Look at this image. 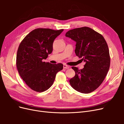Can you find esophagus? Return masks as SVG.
<instances>
[{"label": "esophagus", "mask_w": 124, "mask_h": 124, "mask_svg": "<svg viewBox=\"0 0 124 124\" xmlns=\"http://www.w3.org/2000/svg\"><path fill=\"white\" fill-rule=\"evenodd\" d=\"M63 68L64 69H69V66L67 65H65V64H63Z\"/></svg>", "instance_id": "obj_1"}]
</instances>
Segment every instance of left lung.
Segmentation results:
<instances>
[{"mask_svg": "<svg viewBox=\"0 0 124 124\" xmlns=\"http://www.w3.org/2000/svg\"><path fill=\"white\" fill-rule=\"evenodd\" d=\"M66 37L76 42L75 53L85 62L84 68L79 70L72 67L75 76L69 81L77 91L88 93L94 91L102 83L109 70V50L104 37L88 27L71 29Z\"/></svg>", "mask_w": 124, "mask_h": 124, "instance_id": "left-lung-1", "label": "left lung"}]
</instances>
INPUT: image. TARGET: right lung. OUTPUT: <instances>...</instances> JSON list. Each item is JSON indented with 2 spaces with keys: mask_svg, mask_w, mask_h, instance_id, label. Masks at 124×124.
Listing matches in <instances>:
<instances>
[{
  "mask_svg": "<svg viewBox=\"0 0 124 124\" xmlns=\"http://www.w3.org/2000/svg\"><path fill=\"white\" fill-rule=\"evenodd\" d=\"M63 31L35 29L25 37L18 46L16 62L18 72L33 91H46L53 84L57 73L63 69L62 63L43 62L52 52L55 39Z\"/></svg>",
  "mask_w": 124,
  "mask_h": 124,
  "instance_id": "1",
  "label": "right lung"
}]
</instances>
